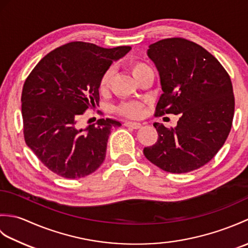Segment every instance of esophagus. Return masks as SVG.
<instances>
[{"label":"esophagus","mask_w":248,"mask_h":248,"mask_svg":"<svg viewBox=\"0 0 248 248\" xmlns=\"http://www.w3.org/2000/svg\"><path fill=\"white\" fill-rule=\"evenodd\" d=\"M124 125H125V127H129V128H132V129H140V128H141V124L135 123V121H125Z\"/></svg>","instance_id":"esophagus-1"}]
</instances>
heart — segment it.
I'll use <instances>...</instances> for the list:
<instances>
[{
  "mask_svg": "<svg viewBox=\"0 0 248 248\" xmlns=\"http://www.w3.org/2000/svg\"><path fill=\"white\" fill-rule=\"evenodd\" d=\"M147 68H149V66L141 62H134L130 65V69L132 71L134 78L138 76L140 72L147 69ZM112 77H113V71L110 69L107 70L103 73L99 82L100 92L105 93L108 91L110 85V81H112ZM117 110L120 114L129 116V117H139V116L141 114V110H143V103H140L139 101L124 102L118 105Z\"/></svg>",
  "mask_w": 248,
  "mask_h": 248,
  "instance_id": "b5f03b06",
  "label": "heart"
}]
</instances>
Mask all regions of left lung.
Listing matches in <instances>:
<instances>
[{
  "instance_id": "left-lung-1",
  "label": "left lung",
  "mask_w": 248,
  "mask_h": 248,
  "mask_svg": "<svg viewBox=\"0 0 248 248\" xmlns=\"http://www.w3.org/2000/svg\"><path fill=\"white\" fill-rule=\"evenodd\" d=\"M147 54L159 71L163 92L155 115H179V120L171 129L155 123L159 138L144 155L167 172L197 170L213 159L229 135L234 114L230 77L211 53L183 38L156 41Z\"/></svg>"
}]
</instances>
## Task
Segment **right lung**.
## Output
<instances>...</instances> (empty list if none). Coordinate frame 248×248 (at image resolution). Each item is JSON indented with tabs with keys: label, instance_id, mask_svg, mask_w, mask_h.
Returning a JSON list of instances; mask_svg holds the SVG:
<instances>
[{
	"label": "right lung",
	"instance_id": "right-lung-1",
	"mask_svg": "<svg viewBox=\"0 0 248 248\" xmlns=\"http://www.w3.org/2000/svg\"><path fill=\"white\" fill-rule=\"evenodd\" d=\"M130 50L73 41L46 54L25 80L21 96L25 143L56 175L83 178L103 163L110 131L121 124L101 118L80 129L78 120L99 104L100 78Z\"/></svg>",
	"mask_w": 248,
	"mask_h": 248
}]
</instances>
